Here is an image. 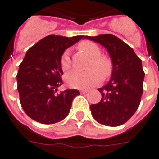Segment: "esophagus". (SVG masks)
<instances>
[{"instance_id": "34e87169", "label": "esophagus", "mask_w": 159, "mask_h": 159, "mask_svg": "<svg viewBox=\"0 0 159 159\" xmlns=\"http://www.w3.org/2000/svg\"><path fill=\"white\" fill-rule=\"evenodd\" d=\"M80 93H82V94H84V93H89V90H81Z\"/></svg>"}]
</instances>
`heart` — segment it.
<instances>
[{
	"label": "heart",
	"instance_id": "b5f03b06",
	"mask_svg": "<svg viewBox=\"0 0 159 159\" xmlns=\"http://www.w3.org/2000/svg\"><path fill=\"white\" fill-rule=\"evenodd\" d=\"M79 48L83 52L92 58L87 72L70 71L66 74L64 80L70 88L79 89H89L98 84L103 78H108L112 72V63L108 56L100 55L101 51L96 43L91 41H83L79 44ZM61 67L63 70H67L71 66L70 54L68 51L63 52L60 59Z\"/></svg>",
	"mask_w": 159,
	"mask_h": 159
}]
</instances>
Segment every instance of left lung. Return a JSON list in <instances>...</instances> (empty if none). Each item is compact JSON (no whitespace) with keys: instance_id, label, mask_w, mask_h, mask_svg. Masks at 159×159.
Returning <instances> with one entry per match:
<instances>
[{"instance_id":"8db88e82","label":"left lung","mask_w":159,"mask_h":159,"mask_svg":"<svg viewBox=\"0 0 159 159\" xmlns=\"http://www.w3.org/2000/svg\"><path fill=\"white\" fill-rule=\"evenodd\" d=\"M105 47L112 63L110 80L98 89L102 98L98 104H91L95 120L107 126L125 123L135 113L143 93L145 73L142 60L129 46L114 35L85 36Z\"/></svg>"}]
</instances>
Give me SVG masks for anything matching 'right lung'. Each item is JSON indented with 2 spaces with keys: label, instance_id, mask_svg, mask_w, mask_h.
<instances>
[{
  "label": "right lung",
  "instance_id": "obj_1",
  "mask_svg": "<svg viewBox=\"0 0 159 159\" xmlns=\"http://www.w3.org/2000/svg\"><path fill=\"white\" fill-rule=\"evenodd\" d=\"M83 37L48 35L27 51L19 65L17 81L21 107L31 119L55 124L69 114L73 99L80 92L67 89L56 93L63 84L60 59L66 49Z\"/></svg>",
  "mask_w": 159,
  "mask_h": 159
}]
</instances>
